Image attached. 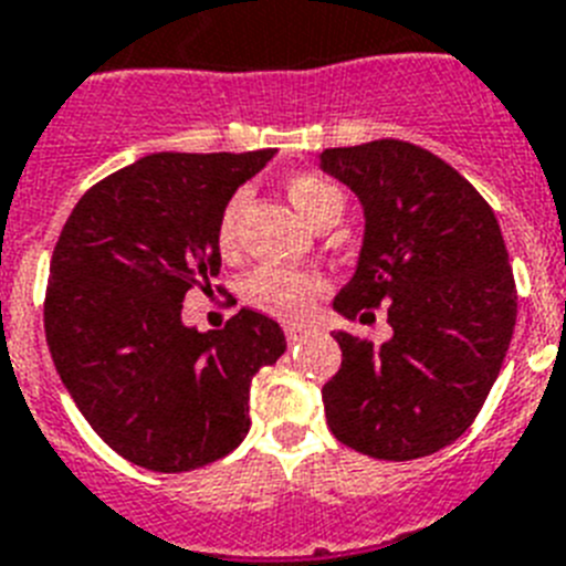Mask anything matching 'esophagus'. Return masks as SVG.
I'll use <instances>...</instances> for the list:
<instances>
[{
  "mask_svg": "<svg viewBox=\"0 0 566 566\" xmlns=\"http://www.w3.org/2000/svg\"><path fill=\"white\" fill-rule=\"evenodd\" d=\"M306 335H310V326L286 324V340H289V344H297V340H303Z\"/></svg>",
  "mask_w": 566,
  "mask_h": 566,
  "instance_id": "34e87169",
  "label": "esophagus"
}]
</instances>
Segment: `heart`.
I'll return each mask as SVG.
<instances>
[{
    "label": "heart",
    "mask_w": 566,
    "mask_h": 566,
    "mask_svg": "<svg viewBox=\"0 0 566 566\" xmlns=\"http://www.w3.org/2000/svg\"><path fill=\"white\" fill-rule=\"evenodd\" d=\"M286 196L294 210L301 213L312 228L338 219L344 210V193L333 181L321 179L315 172H297L286 181ZM245 208V193H233L226 205V213L219 219V249L231 254L237 249V231H240V217ZM324 292V277L315 272H301V269H283V265H263L245 277L242 294L256 310L277 315L283 321H301L312 310L317 294Z\"/></svg>",
    "instance_id": "heart-1"
}]
</instances>
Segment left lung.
Segmentation results:
<instances>
[{
  "label": "left lung",
  "instance_id": "obj_1",
  "mask_svg": "<svg viewBox=\"0 0 566 566\" xmlns=\"http://www.w3.org/2000/svg\"><path fill=\"white\" fill-rule=\"evenodd\" d=\"M317 167L364 210L356 272L333 310L353 321L385 303L394 326L381 347L335 335L340 370L321 390L329 431L376 460L428 457L474 422L515 333L501 226L454 167L408 142L324 149Z\"/></svg>",
  "mask_w": 566,
  "mask_h": 566
}]
</instances>
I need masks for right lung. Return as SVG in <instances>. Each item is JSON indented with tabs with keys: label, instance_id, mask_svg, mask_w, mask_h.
Returning a JSON list of instances; mask_svg holds the SVG:
<instances>
[{
	"label": "right lung",
	"instance_id": "right-lung-1",
	"mask_svg": "<svg viewBox=\"0 0 566 566\" xmlns=\"http://www.w3.org/2000/svg\"><path fill=\"white\" fill-rule=\"evenodd\" d=\"M274 158L153 153L112 172L65 219L51 256L45 340L97 437L149 471L199 469L249 433L251 378L286 353L277 321L240 310L226 329L181 321L219 274V219Z\"/></svg>",
	"mask_w": 566,
	"mask_h": 566
}]
</instances>
